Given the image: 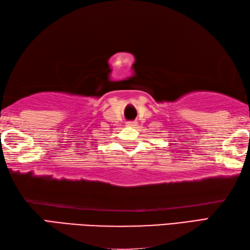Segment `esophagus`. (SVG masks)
Here are the masks:
<instances>
[{
  "instance_id": "esophagus-1",
  "label": "esophagus",
  "mask_w": 250,
  "mask_h": 250,
  "mask_svg": "<svg viewBox=\"0 0 250 250\" xmlns=\"http://www.w3.org/2000/svg\"><path fill=\"white\" fill-rule=\"evenodd\" d=\"M126 125H129V126H136V125H137V122H136V121H129V122H126Z\"/></svg>"
}]
</instances>
